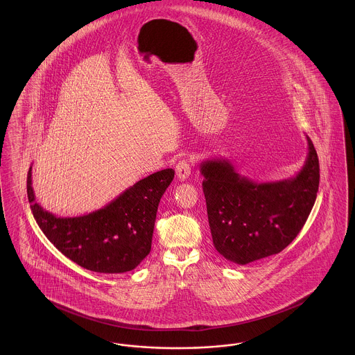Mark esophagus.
<instances>
[{
    "instance_id": "34e87169",
    "label": "esophagus",
    "mask_w": 355,
    "mask_h": 355,
    "mask_svg": "<svg viewBox=\"0 0 355 355\" xmlns=\"http://www.w3.org/2000/svg\"><path fill=\"white\" fill-rule=\"evenodd\" d=\"M190 171H191V166L187 159L180 161L175 166V174H177L178 180H181V181H185L186 178L190 175Z\"/></svg>"
}]
</instances>
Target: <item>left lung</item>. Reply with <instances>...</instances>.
<instances>
[{"label": "left lung", "mask_w": 355, "mask_h": 355, "mask_svg": "<svg viewBox=\"0 0 355 355\" xmlns=\"http://www.w3.org/2000/svg\"><path fill=\"white\" fill-rule=\"evenodd\" d=\"M307 138V157L295 177L258 184L225 158L201 164L209 226L217 252L246 265L282 252L304 227L320 186V161Z\"/></svg>", "instance_id": "8db88e82"}]
</instances>
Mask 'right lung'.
Listing matches in <instances>:
<instances>
[{
  "mask_svg": "<svg viewBox=\"0 0 355 355\" xmlns=\"http://www.w3.org/2000/svg\"><path fill=\"white\" fill-rule=\"evenodd\" d=\"M173 178V169L157 171L102 209L65 218L35 202L32 166L26 189L34 220L61 253L87 270L119 274L133 270L150 253L158 203Z\"/></svg>",
  "mask_w": 355,
  "mask_h": 355,
  "instance_id": "1",
  "label": "right lung"
}]
</instances>
